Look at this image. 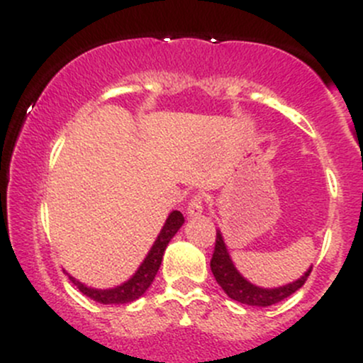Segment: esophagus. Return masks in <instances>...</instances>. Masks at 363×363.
I'll return each instance as SVG.
<instances>
[{
    "label": "esophagus",
    "mask_w": 363,
    "mask_h": 363,
    "mask_svg": "<svg viewBox=\"0 0 363 363\" xmlns=\"http://www.w3.org/2000/svg\"><path fill=\"white\" fill-rule=\"evenodd\" d=\"M202 209H204V201H202V197L194 196L192 199H190L189 206H186V214H189L190 218L201 216Z\"/></svg>",
    "instance_id": "1"
}]
</instances>
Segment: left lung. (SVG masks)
<instances>
[{"instance_id":"1","label":"left lung","mask_w":363,"mask_h":363,"mask_svg":"<svg viewBox=\"0 0 363 363\" xmlns=\"http://www.w3.org/2000/svg\"><path fill=\"white\" fill-rule=\"evenodd\" d=\"M211 272L214 279H216V282L220 284L221 289L225 291V294H227L228 298L249 306H272L275 305V303L282 301V299L289 298L292 292H296L299 287H303L308 275H310L311 267L308 268L298 280H292V282L286 284V286L272 287V289H264V287L255 286V284L249 282L247 279H244V277L240 275V272L237 270L235 264H233V261L228 255V249L223 240V235H221L220 230H216V244H214V252L211 258Z\"/></svg>"}]
</instances>
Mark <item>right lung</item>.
Listing matches in <instances>:
<instances>
[{
  "mask_svg": "<svg viewBox=\"0 0 363 363\" xmlns=\"http://www.w3.org/2000/svg\"><path fill=\"white\" fill-rule=\"evenodd\" d=\"M183 223H185L183 214L180 211H171L169 216L166 218L164 227L161 228L157 239L154 240L150 251L147 252L145 259L142 261L138 270H136L126 282L121 284V286L111 287V289H95V287L84 286L83 282L74 279V277L69 275L67 272H65V274L69 275V279L72 280V284L77 289L96 303H102V305H124V303L135 301L140 296L145 294V291L149 289L150 284L154 282L155 275H157L159 272V267H161V261L162 256H164L167 244L173 239L174 233L182 228Z\"/></svg>",
  "mask_w": 363,
  "mask_h": 363,
  "instance_id": "obj_1",
  "label": "right lung"
}]
</instances>
